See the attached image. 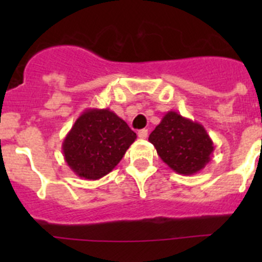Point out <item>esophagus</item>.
I'll use <instances>...</instances> for the list:
<instances>
[{"instance_id":"esophagus-1","label":"esophagus","mask_w":262,"mask_h":262,"mask_svg":"<svg viewBox=\"0 0 262 262\" xmlns=\"http://www.w3.org/2000/svg\"><path fill=\"white\" fill-rule=\"evenodd\" d=\"M147 136H148V130H147V129H141V130L138 132V137L141 139H146Z\"/></svg>"}]
</instances>
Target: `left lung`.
<instances>
[{
    "mask_svg": "<svg viewBox=\"0 0 262 262\" xmlns=\"http://www.w3.org/2000/svg\"><path fill=\"white\" fill-rule=\"evenodd\" d=\"M161 160L180 175H194L209 163L214 144L204 126L198 121L166 113L161 123L149 134Z\"/></svg>",
    "mask_w": 262,
    "mask_h": 262,
    "instance_id": "8db88e82",
    "label": "left lung"
}]
</instances>
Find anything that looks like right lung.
<instances>
[{
	"mask_svg": "<svg viewBox=\"0 0 262 262\" xmlns=\"http://www.w3.org/2000/svg\"><path fill=\"white\" fill-rule=\"evenodd\" d=\"M136 139L137 134L110 109H87L66 136L62 150L78 178L99 180L114 170Z\"/></svg>",
	"mask_w": 262,
	"mask_h": 262,
	"instance_id": "obj_1",
	"label": "right lung"
}]
</instances>
